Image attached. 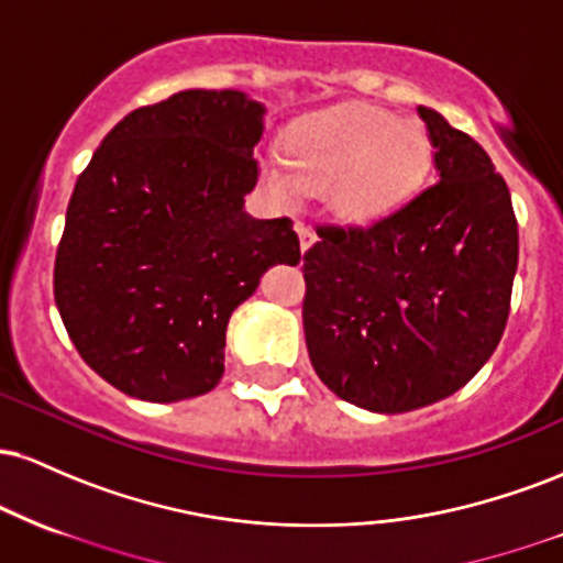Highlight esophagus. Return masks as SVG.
Wrapping results in <instances>:
<instances>
[{"instance_id":"1","label":"esophagus","mask_w":563,"mask_h":563,"mask_svg":"<svg viewBox=\"0 0 563 563\" xmlns=\"http://www.w3.org/2000/svg\"><path fill=\"white\" fill-rule=\"evenodd\" d=\"M296 232H299V249H301V254H307V251L314 245V232L309 230V228H303V224H296Z\"/></svg>"}]
</instances>
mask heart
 I'll list each match as a JSON object with an SVG mask.
<instances>
[{"instance_id":"b5f03b06","label":"heart","mask_w":563,"mask_h":563,"mask_svg":"<svg viewBox=\"0 0 563 563\" xmlns=\"http://www.w3.org/2000/svg\"><path fill=\"white\" fill-rule=\"evenodd\" d=\"M283 166L264 164V183L283 203L325 192L349 228H371L421 190L431 140L412 119L378 106H339L290 124L280 137Z\"/></svg>"}]
</instances>
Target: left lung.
<instances>
[{
  "mask_svg": "<svg viewBox=\"0 0 563 563\" xmlns=\"http://www.w3.org/2000/svg\"><path fill=\"white\" fill-rule=\"evenodd\" d=\"M437 185L367 230L320 228L303 254V335L322 384L371 412L466 386L506 331L519 228L484 147L418 106Z\"/></svg>",
  "mask_w": 563,
  "mask_h": 563,
  "instance_id": "1",
  "label": "left lung"
}]
</instances>
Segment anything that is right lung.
Segmentation results:
<instances>
[{
    "label": "right lung",
    "instance_id": "right-lung-1",
    "mask_svg": "<svg viewBox=\"0 0 563 563\" xmlns=\"http://www.w3.org/2000/svg\"><path fill=\"white\" fill-rule=\"evenodd\" d=\"M264 113L238 89H185L121 119L76 179L55 303L84 363L129 397L214 389L230 314L301 260L290 219L243 209Z\"/></svg>",
    "mask_w": 563,
    "mask_h": 563
}]
</instances>
